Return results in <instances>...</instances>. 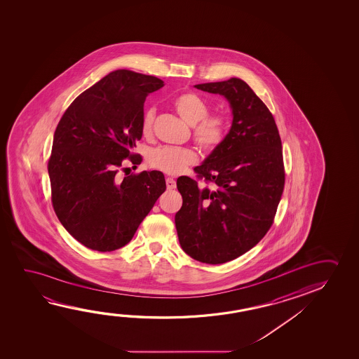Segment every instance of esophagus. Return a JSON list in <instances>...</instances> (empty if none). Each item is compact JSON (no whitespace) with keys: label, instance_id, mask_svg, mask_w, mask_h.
Instances as JSON below:
<instances>
[{"label":"esophagus","instance_id":"esophagus-1","mask_svg":"<svg viewBox=\"0 0 359 359\" xmlns=\"http://www.w3.org/2000/svg\"><path fill=\"white\" fill-rule=\"evenodd\" d=\"M166 188L171 190V189L177 188V182L172 177H166Z\"/></svg>","mask_w":359,"mask_h":359}]
</instances>
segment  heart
Masks as SVG:
<instances>
[{
  "label": "heart",
  "mask_w": 359,
  "mask_h": 359,
  "mask_svg": "<svg viewBox=\"0 0 359 359\" xmlns=\"http://www.w3.org/2000/svg\"><path fill=\"white\" fill-rule=\"evenodd\" d=\"M172 105L184 121L194 126V137L200 147L214 149L223 142L225 123L219 116H208L209 105L194 93H184L174 99ZM155 109L147 107L142 114V130L149 134L153 128ZM196 160L194 150L189 147H161L154 149L147 156L150 166L170 175L180 174Z\"/></svg>",
  "instance_id": "1"
}]
</instances>
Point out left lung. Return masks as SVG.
I'll list each match as a JSON object with an SVG mask.
<instances>
[{"mask_svg": "<svg viewBox=\"0 0 359 359\" xmlns=\"http://www.w3.org/2000/svg\"><path fill=\"white\" fill-rule=\"evenodd\" d=\"M195 88L224 96L233 121L223 142L194 169L212 188L177 179L182 206L175 225L189 257L222 264L247 253L271 226L284 188L282 142L271 111L241 79Z\"/></svg>", "mask_w": 359, "mask_h": 359, "instance_id": "1", "label": "left lung"}]
</instances>
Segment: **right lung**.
<instances>
[{
  "instance_id": "obj_1",
  "label": "right lung",
  "mask_w": 359,
  "mask_h": 359,
  "mask_svg": "<svg viewBox=\"0 0 359 359\" xmlns=\"http://www.w3.org/2000/svg\"><path fill=\"white\" fill-rule=\"evenodd\" d=\"M164 81L129 70L112 71L69 106L55 131L48 160L53 205L60 223L97 252L123 248L166 189L161 171L118 182V169L142 136L147 95Z\"/></svg>"
}]
</instances>
